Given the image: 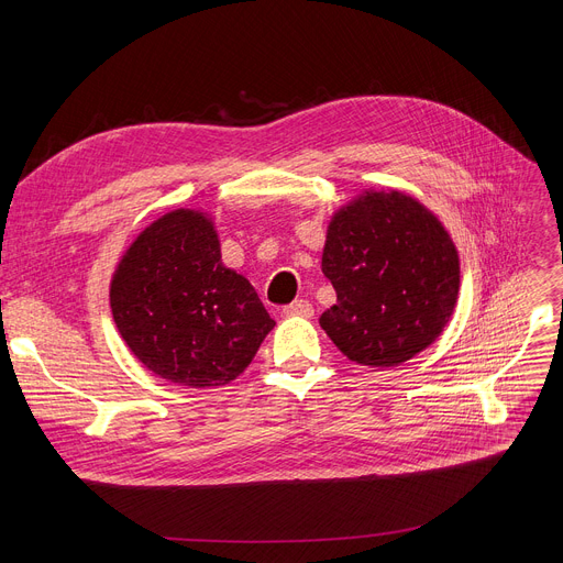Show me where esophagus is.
<instances>
[{
    "label": "esophagus",
    "mask_w": 563,
    "mask_h": 563,
    "mask_svg": "<svg viewBox=\"0 0 563 563\" xmlns=\"http://www.w3.org/2000/svg\"><path fill=\"white\" fill-rule=\"evenodd\" d=\"M283 312L287 314V317H306V319H310L312 314H314V310H312V303L310 301H294V303H289V306H285L283 308Z\"/></svg>",
    "instance_id": "1"
}]
</instances>
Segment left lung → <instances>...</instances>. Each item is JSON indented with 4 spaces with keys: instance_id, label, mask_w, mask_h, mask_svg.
Listing matches in <instances>:
<instances>
[{
    "instance_id": "left-lung-1",
    "label": "left lung",
    "mask_w": 563,
    "mask_h": 563,
    "mask_svg": "<svg viewBox=\"0 0 563 563\" xmlns=\"http://www.w3.org/2000/svg\"><path fill=\"white\" fill-rule=\"evenodd\" d=\"M321 272L338 294L319 317L344 356L397 367L438 340L461 285L459 251L433 212L412 196L363 191L333 214Z\"/></svg>"
}]
</instances>
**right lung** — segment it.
I'll return each instance as SVG.
<instances>
[{
    "label": "right lung",
    "mask_w": 563,
    "mask_h": 563,
    "mask_svg": "<svg viewBox=\"0 0 563 563\" xmlns=\"http://www.w3.org/2000/svg\"><path fill=\"white\" fill-rule=\"evenodd\" d=\"M109 301L134 356L187 388L234 380L276 327L253 285L223 266L214 221L198 210L166 212L136 236Z\"/></svg>",
    "instance_id": "add662e5"
}]
</instances>
